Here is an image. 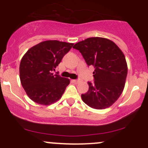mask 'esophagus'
<instances>
[{
	"label": "esophagus",
	"instance_id": "1",
	"mask_svg": "<svg viewBox=\"0 0 148 148\" xmlns=\"http://www.w3.org/2000/svg\"><path fill=\"white\" fill-rule=\"evenodd\" d=\"M72 81L73 83H74V84H78L79 83V80H72Z\"/></svg>",
	"mask_w": 148,
	"mask_h": 148
}]
</instances>
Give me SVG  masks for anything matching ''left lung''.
Returning <instances> with one entry per match:
<instances>
[{
  "mask_svg": "<svg viewBox=\"0 0 148 148\" xmlns=\"http://www.w3.org/2000/svg\"><path fill=\"white\" fill-rule=\"evenodd\" d=\"M88 66L95 67V82L81 95L83 101L95 109L111 106L121 95L127 76V64L121 49L104 37H90L74 45Z\"/></svg>",
  "mask_w": 148,
  "mask_h": 148,
  "instance_id": "left-lung-1",
  "label": "left lung"
}]
</instances>
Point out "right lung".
I'll list each match as a JSON object with an SVG mask.
<instances>
[{
  "label": "right lung",
  "instance_id": "1",
  "mask_svg": "<svg viewBox=\"0 0 148 148\" xmlns=\"http://www.w3.org/2000/svg\"><path fill=\"white\" fill-rule=\"evenodd\" d=\"M73 45L58 40H47L33 46L23 55L19 65L20 81L34 102L48 106L62 97L70 81L54 75L52 72Z\"/></svg>",
  "mask_w": 148,
  "mask_h": 148
}]
</instances>
